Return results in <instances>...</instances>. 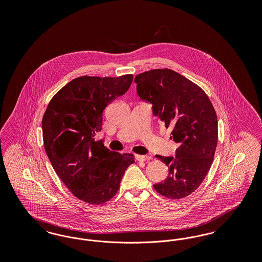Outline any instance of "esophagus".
<instances>
[{
    "label": "esophagus",
    "instance_id": "34e87169",
    "mask_svg": "<svg viewBox=\"0 0 262 262\" xmlns=\"http://www.w3.org/2000/svg\"><path fill=\"white\" fill-rule=\"evenodd\" d=\"M136 159L139 162H144V161H147L149 159V157L145 156V155H136Z\"/></svg>",
    "mask_w": 262,
    "mask_h": 262
}]
</instances>
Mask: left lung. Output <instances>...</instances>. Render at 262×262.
Masks as SVG:
<instances>
[{
    "mask_svg": "<svg viewBox=\"0 0 262 262\" xmlns=\"http://www.w3.org/2000/svg\"><path fill=\"white\" fill-rule=\"evenodd\" d=\"M137 92L152 112L173 128L174 156L156 155L169 168L166 180L153 185L164 196L180 200L193 192L206 177L218 140V121L211 102L196 84L172 70L137 75Z\"/></svg>",
    "mask_w": 262,
    "mask_h": 262,
    "instance_id": "1",
    "label": "left lung"
}]
</instances>
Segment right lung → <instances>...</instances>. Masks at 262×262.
Returning <instances> with one entry per match:
<instances>
[{
    "instance_id": "right-lung-1",
    "label": "right lung",
    "mask_w": 262,
    "mask_h": 262,
    "mask_svg": "<svg viewBox=\"0 0 262 262\" xmlns=\"http://www.w3.org/2000/svg\"><path fill=\"white\" fill-rule=\"evenodd\" d=\"M133 75L80 76L52 98L42 120L45 151L55 172L79 200L101 204L117 193L133 154H120L95 139L104 109L124 95Z\"/></svg>"
}]
</instances>
